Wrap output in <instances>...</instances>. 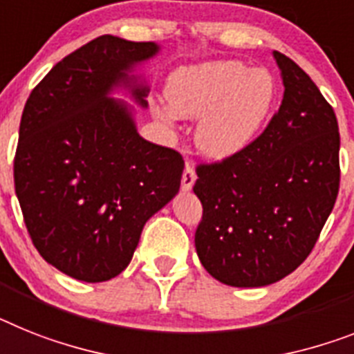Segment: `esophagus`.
<instances>
[{
  "mask_svg": "<svg viewBox=\"0 0 354 354\" xmlns=\"http://www.w3.org/2000/svg\"><path fill=\"white\" fill-rule=\"evenodd\" d=\"M196 182V171L192 167V163H187L185 169H183V174H182V189L183 191H191L192 185Z\"/></svg>",
  "mask_w": 354,
  "mask_h": 354,
  "instance_id": "esophagus-1",
  "label": "esophagus"
}]
</instances>
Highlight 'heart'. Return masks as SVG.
I'll return each mask as SVG.
<instances>
[{"label":"heart","mask_w":354,"mask_h":354,"mask_svg":"<svg viewBox=\"0 0 354 354\" xmlns=\"http://www.w3.org/2000/svg\"><path fill=\"white\" fill-rule=\"evenodd\" d=\"M165 97L178 115H201L196 142L209 156L225 158L245 149L259 133L273 106L275 82L266 70L214 61L174 71Z\"/></svg>","instance_id":"obj_1"}]
</instances>
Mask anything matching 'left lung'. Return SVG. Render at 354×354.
I'll return each instance as SVG.
<instances>
[{
	"instance_id": "8db88e82",
	"label": "left lung",
	"mask_w": 354,
	"mask_h": 354,
	"mask_svg": "<svg viewBox=\"0 0 354 354\" xmlns=\"http://www.w3.org/2000/svg\"><path fill=\"white\" fill-rule=\"evenodd\" d=\"M284 97L268 126L232 156L198 163L203 205L196 252L219 283L257 288L290 275L311 254L340 187L333 108L284 53Z\"/></svg>"
}]
</instances>
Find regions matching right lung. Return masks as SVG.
Listing matches in <instances>:
<instances>
[{
    "label": "right lung",
    "instance_id": "add662e5",
    "mask_svg": "<svg viewBox=\"0 0 354 354\" xmlns=\"http://www.w3.org/2000/svg\"><path fill=\"white\" fill-rule=\"evenodd\" d=\"M154 43L100 35L59 61L32 90L19 124L14 187L46 263L102 283L131 261L145 221L172 200L182 154L144 140L126 106L108 99ZM145 104L147 88H133Z\"/></svg>",
    "mask_w": 354,
    "mask_h": 354
}]
</instances>
